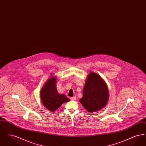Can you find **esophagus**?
Masks as SVG:
<instances>
[{
    "label": "esophagus",
    "mask_w": 146,
    "mask_h": 146,
    "mask_svg": "<svg viewBox=\"0 0 146 146\" xmlns=\"http://www.w3.org/2000/svg\"><path fill=\"white\" fill-rule=\"evenodd\" d=\"M70 100L72 101H75L76 100V96H74V97H70Z\"/></svg>",
    "instance_id": "1"
}]
</instances>
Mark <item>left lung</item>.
I'll list each match as a JSON object with an SVG mask.
<instances>
[{
  "instance_id": "left-lung-1",
  "label": "left lung",
  "mask_w": 146,
  "mask_h": 146,
  "mask_svg": "<svg viewBox=\"0 0 146 146\" xmlns=\"http://www.w3.org/2000/svg\"><path fill=\"white\" fill-rule=\"evenodd\" d=\"M109 96L104 80L97 73L91 72L86 79L83 97L79 100L84 108L90 113L101 110L107 104Z\"/></svg>"
}]
</instances>
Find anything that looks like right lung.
I'll list each match as a JSON object with an SVG mask.
<instances>
[{
	"instance_id": "right-lung-1",
	"label": "right lung",
	"mask_w": 146,
	"mask_h": 146,
	"mask_svg": "<svg viewBox=\"0 0 146 146\" xmlns=\"http://www.w3.org/2000/svg\"><path fill=\"white\" fill-rule=\"evenodd\" d=\"M57 76L51 74L44 84L40 92L42 104L49 111L54 112L65 102L70 101L64 94L58 93L56 88Z\"/></svg>"
}]
</instances>
